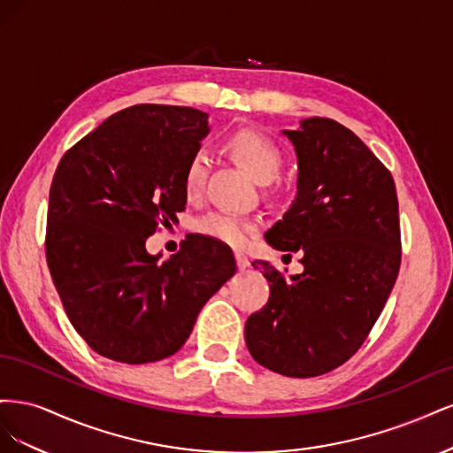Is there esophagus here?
<instances>
[{
	"label": "esophagus",
	"mask_w": 453,
	"mask_h": 453,
	"mask_svg": "<svg viewBox=\"0 0 453 453\" xmlns=\"http://www.w3.org/2000/svg\"><path fill=\"white\" fill-rule=\"evenodd\" d=\"M234 257H236V265H238V268H240V270H245V268L250 266V258L245 257L243 253L236 251V253H234Z\"/></svg>",
	"instance_id": "obj_1"
}]
</instances>
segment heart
<instances>
[{
	"label": "heart",
	"mask_w": 453,
	"mask_h": 453,
	"mask_svg": "<svg viewBox=\"0 0 453 453\" xmlns=\"http://www.w3.org/2000/svg\"><path fill=\"white\" fill-rule=\"evenodd\" d=\"M225 147L240 166L248 172L255 181L270 183L276 180L283 166V150L270 135L255 128H238L225 138ZM210 175V158L203 150H196L188 157L183 168V195L195 202L203 195ZM198 234L221 242L230 248H243L255 234V223L250 219L213 211L196 219L193 225Z\"/></svg>",
	"instance_id": "obj_1"
}]
</instances>
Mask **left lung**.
I'll return each instance as SVG.
<instances>
[{"mask_svg":"<svg viewBox=\"0 0 453 453\" xmlns=\"http://www.w3.org/2000/svg\"><path fill=\"white\" fill-rule=\"evenodd\" d=\"M298 155L296 198L266 242L303 273L285 278L255 260L268 303L245 321L253 359L289 378L331 372L357 351L386 306L401 268L399 200L391 172L333 119L287 130Z\"/></svg>","mask_w":453,"mask_h":453,"instance_id":"1","label":"left lung"}]
</instances>
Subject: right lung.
<instances>
[{
    "instance_id": "add662e5",
    "label": "right lung",
    "mask_w": 453,
    "mask_h": 453,
    "mask_svg": "<svg viewBox=\"0 0 453 453\" xmlns=\"http://www.w3.org/2000/svg\"><path fill=\"white\" fill-rule=\"evenodd\" d=\"M208 132L198 109L138 104L67 149L54 172L47 265L73 328L107 359L170 357L234 276V255L211 238H190L164 263L145 250L185 210L183 168Z\"/></svg>"
}]
</instances>
